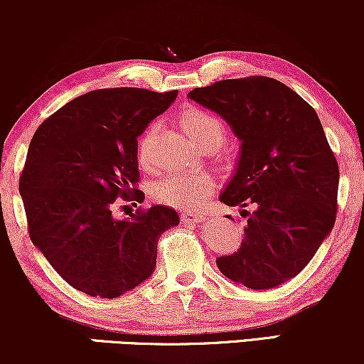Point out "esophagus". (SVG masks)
Instances as JSON below:
<instances>
[{
  "label": "esophagus",
  "instance_id": "1",
  "mask_svg": "<svg viewBox=\"0 0 364 364\" xmlns=\"http://www.w3.org/2000/svg\"><path fill=\"white\" fill-rule=\"evenodd\" d=\"M181 220H182V223L203 222V220H205V217H203V213H196V212H182Z\"/></svg>",
  "mask_w": 364,
  "mask_h": 364
}]
</instances>
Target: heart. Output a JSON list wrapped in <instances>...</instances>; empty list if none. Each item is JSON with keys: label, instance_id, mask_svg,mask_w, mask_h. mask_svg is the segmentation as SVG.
Instances as JSON below:
<instances>
[{"label": "heart", "instance_id": "heart-1", "mask_svg": "<svg viewBox=\"0 0 364 364\" xmlns=\"http://www.w3.org/2000/svg\"><path fill=\"white\" fill-rule=\"evenodd\" d=\"M181 124L188 136L198 146H215L218 147L225 141V124L215 114L202 111V109H188L182 114ZM156 126H151L139 141L137 157L141 166L149 164L154 137H156ZM215 186V178L210 172L200 171L196 173H167L154 183L152 196L159 203L181 208V210H192L207 200Z\"/></svg>", "mask_w": 364, "mask_h": 364}]
</instances>
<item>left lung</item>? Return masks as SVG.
<instances>
[{
  "mask_svg": "<svg viewBox=\"0 0 364 364\" xmlns=\"http://www.w3.org/2000/svg\"><path fill=\"white\" fill-rule=\"evenodd\" d=\"M188 97L217 112L242 142L220 202L240 207L242 245L218 257L223 275L268 290L308 265L336 220L340 171L310 104L277 79H223Z\"/></svg>",
  "mask_w": 364,
  "mask_h": 364,
  "instance_id": "left-lung-1",
  "label": "left lung"
}]
</instances>
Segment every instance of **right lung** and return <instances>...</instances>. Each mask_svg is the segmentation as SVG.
<instances>
[{"instance_id":"1","label":"right lung","mask_w":364,"mask_h":364,"mask_svg":"<svg viewBox=\"0 0 364 364\" xmlns=\"http://www.w3.org/2000/svg\"><path fill=\"white\" fill-rule=\"evenodd\" d=\"M177 89H96L49 116L19 176L31 242L76 290L117 298L154 273L157 242L178 215L154 205L112 217V203L144 200L137 137L176 101Z\"/></svg>"}]
</instances>
